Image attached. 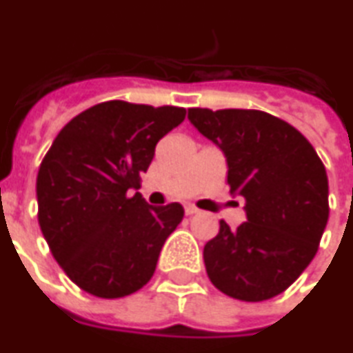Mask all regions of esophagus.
<instances>
[{
	"label": "esophagus",
	"mask_w": 353,
	"mask_h": 353,
	"mask_svg": "<svg viewBox=\"0 0 353 353\" xmlns=\"http://www.w3.org/2000/svg\"><path fill=\"white\" fill-rule=\"evenodd\" d=\"M185 212H187L188 216H190V214H196V212H200V209H198V207H194V205H185Z\"/></svg>",
	"instance_id": "34e87169"
}]
</instances>
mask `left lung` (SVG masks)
I'll return each instance as SVG.
<instances>
[{
  "instance_id": "8db88e82",
  "label": "left lung",
  "mask_w": 353,
  "mask_h": 353,
  "mask_svg": "<svg viewBox=\"0 0 353 353\" xmlns=\"http://www.w3.org/2000/svg\"><path fill=\"white\" fill-rule=\"evenodd\" d=\"M188 120L224 152L231 194L246 200V222L203 248L207 276L224 294L263 302L307 268L326 230V168L290 123L254 109H188Z\"/></svg>"
}]
</instances>
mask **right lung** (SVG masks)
I'll list each match as a JSON object with an SVG mask.
<instances>
[{
	"label": "right lung",
	"mask_w": 353,
	"mask_h": 353,
	"mask_svg": "<svg viewBox=\"0 0 353 353\" xmlns=\"http://www.w3.org/2000/svg\"><path fill=\"white\" fill-rule=\"evenodd\" d=\"M183 107L112 99L72 118L37 176L39 224L51 254L79 289L133 294L152 279L183 207L148 205L141 188L157 142L185 120Z\"/></svg>",
	"instance_id": "right-lung-1"
}]
</instances>
